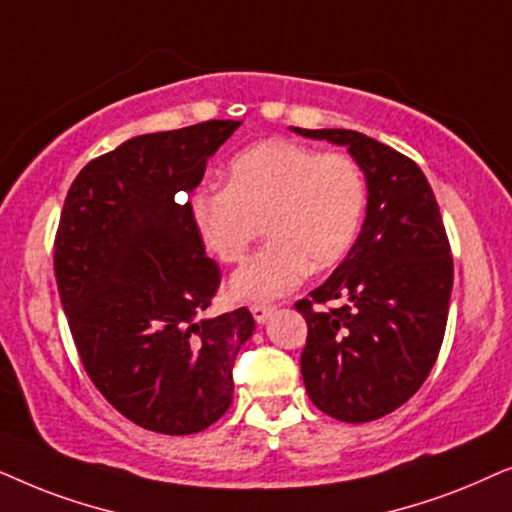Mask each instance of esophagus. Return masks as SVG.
Segmentation results:
<instances>
[{
	"mask_svg": "<svg viewBox=\"0 0 512 512\" xmlns=\"http://www.w3.org/2000/svg\"><path fill=\"white\" fill-rule=\"evenodd\" d=\"M271 311H274V306H269V304H252V306H250L252 318H255L260 325L267 323L269 316H271Z\"/></svg>",
	"mask_w": 512,
	"mask_h": 512,
	"instance_id": "esophagus-1",
	"label": "esophagus"
}]
</instances>
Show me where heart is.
Wrapping results in <instances>:
<instances>
[{
  "mask_svg": "<svg viewBox=\"0 0 512 512\" xmlns=\"http://www.w3.org/2000/svg\"><path fill=\"white\" fill-rule=\"evenodd\" d=\"M367 187L349 154H320L292 140H264L234 156L227 187H203L192 217L215 260L236 264L260 236L269 243L231 278L243 302H274L295 290L309 269L346 257L363 227Z\"/></svg>",
  "mask_w": 512,
  "mask_h": 512,
  "instance_id": "obj_1",
  "label": "heart"
}]
</instances>
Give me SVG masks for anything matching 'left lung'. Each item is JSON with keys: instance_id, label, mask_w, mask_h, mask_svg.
<instances>
[{"instance_id": "left-lung-1", "label": "left lung", "mask_w": 512, "mask_h": 512, "mask_svg": "<svg viewBox=\"0 0 512 512\" xmlns=\"http://www.w3.org/2000/svg\"><path fill=\"white\" fill-rule=\"evenodd\" d=\"M292 131L344 145L367 180L358 241L295 304L309 325L302 379L311 403L363 424L405 405L431 374L445 337L452 250L433 189L410 156L344 128Z\"/></svg>"}]
</instances>
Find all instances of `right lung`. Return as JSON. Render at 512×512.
Returning <instances> with one entry per match:
<instances>
[{"mask_svg": "<svg viewBox=\"0 0 512 512\" xmlns=\"http://www.w3.org/2000/svg\"><path fill=\"white\" fill-rule=\"evenodd\" d=\"M238 126L213 119L126 140L81 168L60 213L53 269L74 346L107 403L147 431L215 424L255 330L245 306L203 316L220 267L185 199Z\"/></svg>", "mask_w": 512, "mask_h": 512, "instance_id": "1", "label": "right lung"}]
</instances>
